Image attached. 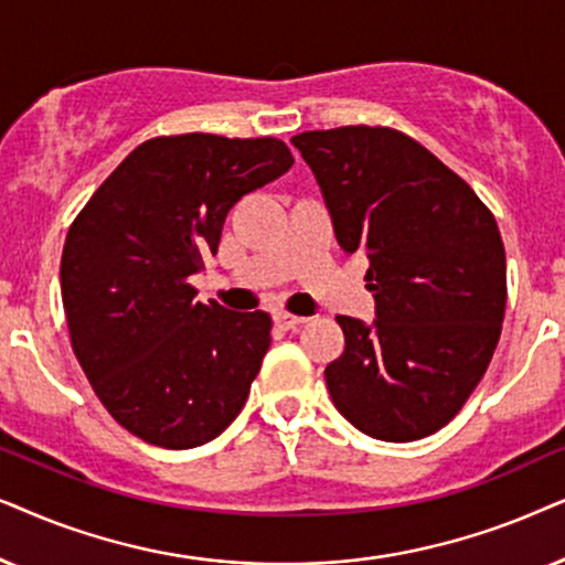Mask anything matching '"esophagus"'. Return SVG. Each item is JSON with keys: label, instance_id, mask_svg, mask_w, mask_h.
<instances>
[{"label": "esophagus", "instance_id": "obj_1", "mask_svg": "<svg viewBox=\"0 0 565 565\" xmlns=\"http://www.w3.org/2000/svg\"><path fill=\"white\" fill-rule=\"evenodd\" d=\"M276 322L284 330H297L305 326L307 318H302V315H291V312H276Z\"/></svg>", "mask_w": 565, "mask_h": 565}]
</instances>
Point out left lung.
<instances>
[{
  "label": "left lung",
  "instance_id": "1",
  "mask_svg": "<svg viewBox=\"0 0 565 565\" xmlns=\"http://www.w3.org/2000/svg\"><path fill=\"white\" fill-rule=\"evenodd\" d=\"M318 180L338 245L370 260L372 326L338 315L345 349L326 366L335 408L382 441L449 424L491 364L507 310L493 214L416 139L382 126L291 137Z\"/></svg>",
  "mask_w": 565,
  "mask_h": 565
}]
</instances>
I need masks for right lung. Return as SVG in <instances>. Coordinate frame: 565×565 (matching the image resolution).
Listing matches in <instances>:
<instances>
[{
  "mask_svg": "<svg viewBox=\"0 0 565 565\" xmlns=\"http://www.w3.org/2000/svg\"><path fill=\"white\" fill-rule=\"evenodd\" d=\"M291 164L270 137H157L72 222L62 299L74 356L110 416L149 445L201 447L243 411L270 318L195 302L188 278L216 253L230 209Z\"/></svg>",
  "mask_w": 565,
  "mask_h": 565,
  "instance_id": "add662e5",
  "label": "right lung"
}]
</instances>
